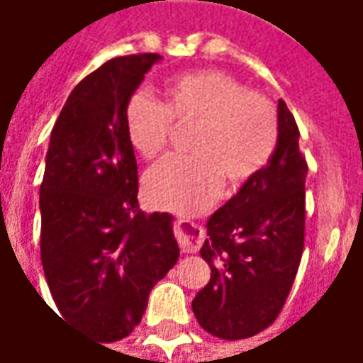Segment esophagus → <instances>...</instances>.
Segmentation results:
<instances>
[{
	"label": "esophagus",
	"instance_id": "esophagus-1",
	"mask_svg": "<svg viewBox=\"0 0 363 363\" xmlns=\"http://www.w3.org/2000/svg\"><path fill=\"white\" fill-rule=\"evenodd\" d=\"M177 239L182 252H196L204 243V229L189 220L177 221Z\"/></svg>",
	"mask_w": 363,
	"mask_h": 363
}]
</instances>
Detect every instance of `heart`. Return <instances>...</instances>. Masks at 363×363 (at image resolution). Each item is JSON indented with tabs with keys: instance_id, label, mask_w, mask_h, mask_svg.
<instances>
[{
	"instance_id": "1",
	"label": "heart",
	"mask_w": 363,
	"mask_h": 363,
	"mask_svg": "<svg viewBox=\"0 0 363 363\" xmlns=\"http://www.w3.org/2000/svg\"><path fill=\"white\" fill-rule=\"evenodd\" d=\"M126 134L143 159L157 157L174 126H194L192 157H169L145 174L151 204L177 213H198L231 186L251 181L272 157L278 143V112L267 96L247 91L223 72H192L163 85V103L145 91L128 99Z\"/></svg>"
}]
</instances>
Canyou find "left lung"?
I'll list each match as a JSON object with an SVG mask.
<instances>
[{"label":"left lung","instance_id":"8db88e82","mask_svg":"<svg viewBox=\"0 0 363 363\" xmlns=\"http://www.w3.org/2000/svg\"><path fill=\"white\" fill-rule=\"evenodd\" d=\"M305 177L296 118L280 99L272 157L206 223L200 255L212 276L192 311L210 335L249 338L280 315L303 255Z\"/></svg>","mask_w":363,"mask_h":363}]
</instances>
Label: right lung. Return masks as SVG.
Segmentation results:
<instances>
[{"instance_id": "1", "label": "right lung", "mask_w": 363, "mask_h": 363, "mask_svg": "<svg viewBox=\"0 0 363 363\" xmlns=\"http://www.w3.org/2000/svg\"><path fill=\"white\" fill-rule=\"evenodd\" d=\"M159 54L104 62L52 128L40 184V259L60 319L101 342L126 338L179 260L169 213H143L124 111Z\"/></svg>"}]
</instances>
